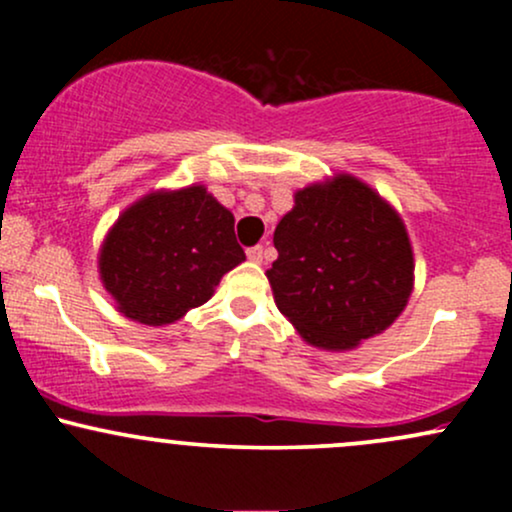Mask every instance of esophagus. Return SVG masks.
Returning a JSON list of instances; mask_svg holds the SVG:
<instances>
[{
    "instance_id": "esophagus-1",
    "label": "esophagus",
    "mask_w": 512,
    "mask_h": 512,
    "mask_svg": "<svg viewBox=\"0 0 512 512\" xmlns=\"http://www.w3.org/2000/svg\"><path fill=\"white\" fill-rule=\"evenodd\" d=\"M245 255H248L250 262L260 264L262 262V245H252V248L245 250Z\"/></svg>"
}]
</instances>
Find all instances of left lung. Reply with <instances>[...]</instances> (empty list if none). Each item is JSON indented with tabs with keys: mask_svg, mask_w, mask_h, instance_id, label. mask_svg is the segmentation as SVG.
<instances>
[{
	"mask_svg": "<svg viewBox=\"0 0 512 512\" xmlns=\"http://www.w3.org/2000/svg\"><path fill=\"white\" fill-rule=\"evenodd\" d=\"M267 269L276 308L308 344L356 349L407 305L414 252L404 221L373 187L339 173L293 195Z\"/></svg>",
	"mask_w": 512,
	"mask_h": 512,
	"instance_id": "left-lung-1",
	"label": "left lung"
}]
</instances>
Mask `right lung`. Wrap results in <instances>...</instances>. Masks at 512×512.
Returning a JSON list of instances; mask_svg holds the SVG:
<instances>
[{
	"instance_id": "obj_1",
	"label": "right lung",
	"mask_w": 512,
	"mask_h": 512,
	"mask_svg": "<svg viewBox=\"0 0 512 512\" xmlns=\"http://www.w3.org/2000/svg\"><path fill=\"white\" fill-rule=\"evenodd\" d=\"M233 214L204 185L151 192L120 214L98 255L117 310L161 327L214 296L221 276L245 260Z\"/></svg>"
}]
</instances>
